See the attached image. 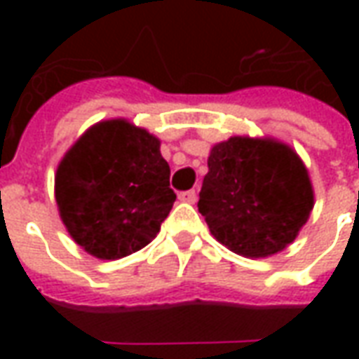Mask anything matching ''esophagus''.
<instances>
[{
    "mask_svg": "<svg viewBox=\"0 0 359 359\" xmlns=\"http://www.w3.org/2000/svg\"><path fill=\"white\" fill-rule=\"evenodd\" d=\"M198 194H196V190H187V192H180L179 200L180 202H187V203H194Z\"/></svg>",
    "mask_w": 359,
    "mask_h": 359,
    "instance_id": "obj_1",
    "label": "esophagus"
}]
</instances>
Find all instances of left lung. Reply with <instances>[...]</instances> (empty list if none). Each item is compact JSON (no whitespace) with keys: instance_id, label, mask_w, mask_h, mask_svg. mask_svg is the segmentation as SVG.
<instances>
[{"instance_id":"obj_1","label":"left lung","mask_w":359,"mask_h":359,"mask_svg":"<svg viewBox=\"0 0 359 359\" xmlns=\"http://www.w3.org/2000/svg\"><path fill=\"white\" fill-rule=\"evenodd\" d=\"M198 210L234 254L267 257L298 236L313 210L308 169L271 138L233 136L211 148Z\"/></svg>"}]
</instances>
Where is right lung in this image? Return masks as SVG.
Instances as JSON below:
<instances>
[{
  "label": "right lung",
  "instance_id": "add662e5",
  "mask_svg": "<svg viewBox=\"0 0 359 359\" xmlns=\"http://www.w3.org/2000/svg\"><path fill=\"white\" fill-rule=\"evenodd\" d=\"M169 177L154 134L125 118L103 121L82 134L59 163V215L92 256H130L156 238L177 200Z\"/></svg>",
  "mask_w": 359,
  "mask_h": 359
}]
</instances>
